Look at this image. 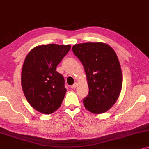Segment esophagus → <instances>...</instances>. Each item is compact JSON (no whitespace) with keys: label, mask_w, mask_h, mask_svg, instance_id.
Returning a JSON list of instances; mask_svg holds the SVG:
<instances>
[{"label":"esophagus","mask_w":149,"mask_h":149,"mask_svg":"<svg viewBox=\"0 0 149 149\" xmlns=\"http://www.w3.org/2000/svg\"><path fill=\"white\" fill-rule=\"evenodd\" d=\"M77 87V83H74L73 85L71 86V89H75Z\"/></svg>","instance_id":"esophagus-1"}]
</instances>
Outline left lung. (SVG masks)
I'll return each mask as SVG.
<instances>
[{"instance_id": "8db88e82", "label": "left lung", "mask_w": 149, "mask_h": 149, "mask_svg": "<svg viewBox=\"0 0 149 149\" xmlns=\"http://www.w3.org/2000/svg\"><path fill=\"white\" fill-rule=\"evenodd\" d=\"M72 50L87 76L89 94L83 99L85 108L94 114L106 112L118 99L122 87V73L115 52L101 42L75 44Z\"/></svg>"}]
</instances>
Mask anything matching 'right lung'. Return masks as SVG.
I'll return each instance as SVG.
<instances>
[{"instance_id": "right-lung-1", "label": "right lung", "mask_w": 149, "mask_h": 149, "mask_svg": "<svg viewBox=\"0 0 149 149\" xmlns=\"http://www.w3.org/2000/svg\"><path fill=\"white\" fill-rule=\"evenodd\" d=\"M70 48V45L53 44L37 46L25 59L21 72L23 93L30 105L41 113H53L63 101L67 89L56 67Z\"/></svg>"}]
</instances>
